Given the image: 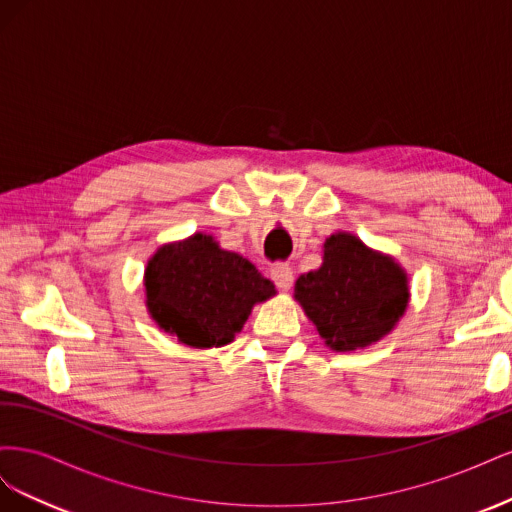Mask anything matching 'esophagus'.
Here are the masks:
<instances>
[{
  "instance_id": "esophagus-1",
  "label": "esophagus",
  "mask_w": 512,
  "mask_h": 512,
  "mask_svg": "<svg viewBox=\"0 0 512 512\" xmlns=\"http://www.w3.org/2000/svg\"><path fill=\"white\" fill-rule=\"evenodd\" d=\"M271 277H273V282H275L277 288H280V290H290L292 282H294V271L288 265H275L271 269Z\"/></svg>"
}]
</instances>
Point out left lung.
<instances>
[{"mask_svg": "<svg viewBox=\"0 0 512 512\" xmlns=\"http://www.w3.org/2000/svg\"><path fill=\"white\" fill-rule=\"evenodd\" d=\"M294 301L333 352H352L397 327L410 301V280L393 256L337 230L322 243V265L299 275Z\"/></svg>", "mask_w": 512, "mask_h": 512, "instance_id": "obj_1", "label": "left lung"}]
</instances>
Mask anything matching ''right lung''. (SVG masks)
Returning <instances> with one entry per match:
<instances>
[{
    "instance_id": "right-lung-1",
    "label": "right lung",
    "mask_w": 512,
    "mask_h": 512,
    "mask_svg": "<svg viewBox=\"0 0 512 512\" xmlns=\"http://www.w3.org/2000/svg\"><path fill=\"white\" fill-rule=\"evenodd\" d=\"M143 284L151 320L198 350L230 344L254 305L277 292L250 260L222 250L207 232L160 245L147 260Z\"/></svg>"
}]
</instances>
